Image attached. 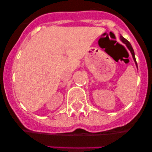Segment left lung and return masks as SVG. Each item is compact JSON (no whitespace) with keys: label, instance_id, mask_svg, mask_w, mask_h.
<instances>
[{"label":"left lung","instance_id":"1","mask_svg":"<svg viewBox=\"0 0 152 152\" xmlns=\"http://www.w3.org/2000/svg\"><path fill=\"white\" fill-rule=\"evenodd\" d=\"M120 39H121V41H122V42H123V43L125 44L127 48L129 49V51L131 52V54H132V56L133 59H134V63H135L136 66H137V62H136V59H135V56H134V50H133V48H132V45H131V44H130V42H129V41L127 40V39H126L125 38H124V37L122 36V35H121V36H120Z\"/></svg>","mask_w":152,"mask_h":152}]
</instances>
